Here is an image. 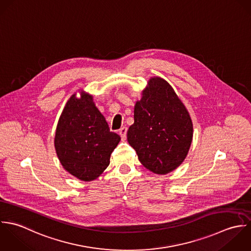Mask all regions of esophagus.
Returning <instances> with one entry per match:
<instances>
[{"label":"esophagus","instance_id":"1","mask_svg":"<svg viewBox=\"0 0 251 251\" xmlns=\"http://www.w3.org/2000/svg\"><path fill=\"white\" fill-rule=\"evenodd\" d=\"M119 135L121 137L122 140H125L126 139V135H127V128L126 127H122L119 129Z\"/></svg>","mask_w":251,"mask_h":251}]
</instances>
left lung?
I'll list each match as a JSON object with an SVG mask.
<instances>
[{
  "instance_id": "left-lung-1",
  "label": "left lung",
  "mask_w": 251,
  "mask_h": 251,
  "mask_svg": "<svg viewBox=\"0 0 251 251\" xmlns=\"http://www.w3.org/2000/svg\"><path fill=\"white\" fill-rule=\"evenodd\" d=\"M134 124L127 132L129 145L140 162L157 175H166L182 164L193 139L190 114L173 87L153 76L136 101Z\"/></svg>"
}]
</instances>
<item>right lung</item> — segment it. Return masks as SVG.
Segmentation results:
<instances>
[{
    "label": "right lung",
    "instance_id": "add662e5",
    "mask_svg": "<svg viewBox=\"0 0 251 251\" xmlns=\"http://www.w3.org/2000/svg\"><path fill=\"white\" fill-rule=\"evenodd\" d=\"M79 93V98L75 93L66 102L56 127L54 147L68 173L91 181L107 168L110 154L121 139L109 131L93 96L83 90Z\"/></svg>",
    "mask_w": 251,
    "mask_h": 251
}]
</instances>
